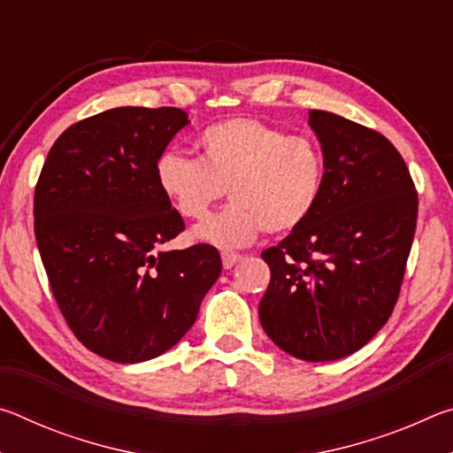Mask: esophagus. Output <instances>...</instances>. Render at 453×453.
Here are the masks:
<instances>
[{"label": "esophagus", "mask_w": 453, "mask_h": 453, "mask_svg": "<svg viewBox=\"0 0 453 453\" xmlns=\"http://www.w3.org/2000/svg\"><path fill=\"white\" fill-rule=\"evenodd\" d=\"M242 259H243V256L234 254V251H224V254H221V264H224L226 270L234 267L237 262H242Z\"/></svg>", "instance_id": "1"}]
</instances>
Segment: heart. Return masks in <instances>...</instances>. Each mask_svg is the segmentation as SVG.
Instances as JSON below:
<instances>
[{"mask_svg": "<svg viewBox=\"0 0 453 453\" xmlns=\"http://www.w3.org/2000/svg\"><path fill=\"white\" fill-rule=\"evenodd\" d=\"M199 159L165 150L156 181L175 211L199 219L226 194L232 203L194 227L218 248H242L264 232L283 234L311 216L326 180L324 153L305 135H288L254 118H229L197 135Z\"/></svg>", "mask_w": 453, "mask_h": 453, "instance_id": "obj_1", "label": "heart"}]
</instances>
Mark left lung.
<instances>
[{
	"instance_id": "obj_1",
	"label": "left lung",
	"mask_w": 453,
	"mask_h": 453,
	"mask_svg": "<svg viewBox=\"0 0 453 453\" xmlns=\"http://www.w3.org/2000/svg\"><path fill=\"white\" fill-rule=\"evenodd\" d=\"M326 164L321 197L300 227L265 250L272 280L259 321L275 346L305 362L364 348L392 316L418 219V194L381 134L310 110Z\"/></svg>"
}]
</instances>
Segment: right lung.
Masks as SVG:
<instances>
[{"label": "right lung", "mask_w": 453, "mask_h": 453, "mask_svg": "<svg viewBox=\"0 0 453 453\" xmlns=\"http://www.w3.org/2000/svg\"><path fill=\"white\" fill-rule=\"evenodd\" d=\"M189 124L178 107H113L51 145L34 197L35 242L75 337L137 364L172 349L221 273L208 243L162 251L183 219L156 181V159Z\"/></svg>", "instance_id": "right-lung-1"}]
</instances>
